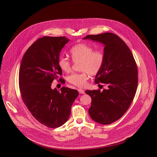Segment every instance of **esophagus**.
Returning a JSON list of instances; mask_svg holds the SVG:
<instances>
[{"mask_svg": "<svg viewBox=\"0 0 157 157\" xmlns=\"http://www.w3.org/2000/svg\"><path fill=\"white\" fill-rule=\"evenodd\" d=\"M78 91H79V93L80 94H84V91L83 90V89H78Z\"/></svg>", "mask_w": 157, "mask_h": 157, "instance_id": "esophagus-1", "label": "esophagus"}]
</instances>
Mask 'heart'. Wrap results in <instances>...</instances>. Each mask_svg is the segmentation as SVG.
<instances>
[{
  "instance_id": "obj_1",
  "label": "heart",
  "mask_w": 157,
  "mask_h": 157,
  "mask_svg": "<svg viewBox=\"0 0 157 157\" xmlns=\"http://www.w3.org/2000/svg\"><path fill=\"white\" fill-rule=\"evenodd\" d=\"M70 55L75 63H79L81 73H73L68 78L69 82L78 87H84L87 83L89 75H96L102 68L105 55L101 50H94L93 47L84 43H78L70 49ZM59 68L68 73L71 70V62L66 57L61 56L58 61Z\"/></svg>"
}]
</instances>
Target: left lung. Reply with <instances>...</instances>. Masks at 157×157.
Returning a JSON list of instances; mask_svg holds the SVG:
<instances>
[{"instance_id": "8db88e82", "label": "left lung", "mask_w": 157, "mask_h": 157, "mask_svg": "<svg viewBox=\"0 0 157 157\" xmlns=\"http://www.w3.org/2000/svg\"><path fill=\"white\" fill-rule=\"evenodd\" d=\"M104 44L105 61L102 68L96 75L95 82L103 83L107 89L101 92L86 90L91 98L89 114L95 122L103 125L119 119L129 108L135 97L138 84L137 66L126 43L117 35L104 33L87 35Z\"/></svg>"}]
</instances>
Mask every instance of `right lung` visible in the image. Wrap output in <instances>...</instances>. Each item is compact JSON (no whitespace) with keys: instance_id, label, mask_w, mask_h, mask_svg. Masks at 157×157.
<instances>
[{"instance_id":"add662e5","label":"right lung","mask_w":157,"mask_h":157,"mask_svg":"<svg viewBox=\"0 0 157 157\" xmlns=\"http://www.w3.org/2000/svg\"><path fill=\"white\" fill-rule=\"evenodd\" d=\"M68 41L65 36L38 39L25 53L20 66L21 99L33 117L50 128L59 127L68 121L71 105L79 95L76 89L67 87H61V92L51 88L52 82L62 75L58 61ZM59 79L63 82L64 79Z\"/></svg>"}]
</instances>
